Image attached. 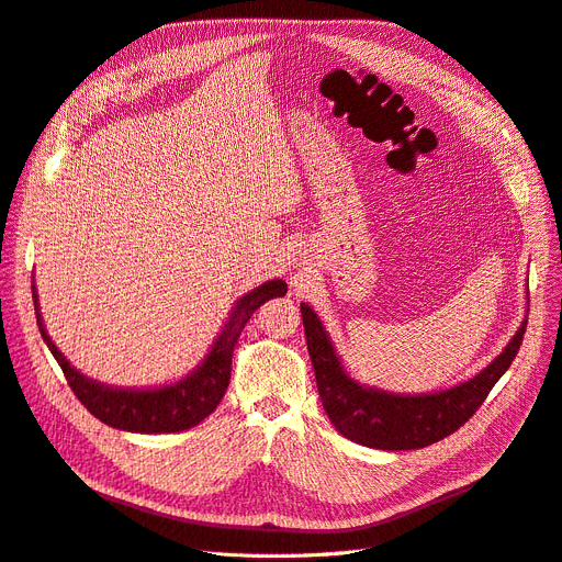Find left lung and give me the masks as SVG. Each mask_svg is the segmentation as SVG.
Instances as JSON below:
<instances>
[{"label": "left lung", "instance_id": "1", "mask_svg": "<svg viewBox=\"0 0 562 562\" xmlns=\"http://www.w3.org/2000/svg\"><path fill=\"white\" fill-rule=\"evenodd\" d=\"M310 361L330 424L347 440L382 451L422 449L459 430L486 401L524 342L521 322L507 347L474 378L430 393H393L351 378L317 313L301 303Z\"/></svg>", "mask_w": 562, "mask_h": 562}]
</instances>
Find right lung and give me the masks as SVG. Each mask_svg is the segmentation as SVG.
<instances>
[{"label": "right lung", "instance_id": "obj_1", "mask_svg": "<svg viewBox=\"0 0 562 562\" xmlns=\"http://www.w3.org/2000/svg\"><path fill=\"white\" fill-rule=\"evenodd\" d=\"M286 294V282L276 278L268 280L252 292L243 294L228 313L222 330L217 334L215 342L207 349L203 361L187 372L178 382L159 384V386H111L97 382L88 375L76 370L67 357L61 355L53 338L48 336L44 317L38 310V294L32 284V299L36 310V324L41 330V338L48 345L50 355L59 363L61 372L74 389L76 398L88 407L90 414L106 426L130 430V432H180L187 428H194L201 424L207 414H213L220 401L224 398V391L232 380V357L234 347L243 334L245 324L255 315V310L270 301Z\"/></svg>", "mask_w": 562, "mask_h": 562}]
</instances>
